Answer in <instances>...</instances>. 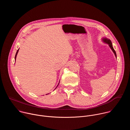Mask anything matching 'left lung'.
I'll return each instance as SVG.
<instances>
[{
  "instance_id": "1",
  "label": "left lung",
  "mask_w": 130,
  "mask_h": 130,
  "mask_svg": "<svg viewBox=\"0 0 130 130\" xmlns=\"http://www.w3.org/2000/svg\"><path fill=\"white\" fill-rule=\"evenodd\" d=\"M102 42H103V43L108 44V45L109 46V48L111 49V50H112L113 51V53H114V54H115V57H116V58H117L116 53L115 50H114V48H113V45H112V42H111V41H110L109 39H107V38H105V37H104V38H102Z\"/></svg>"
}]
</instances>
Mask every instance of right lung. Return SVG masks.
Masks as SVG:
<instances>
[{
    "instance_id": "1",
    "label": "right lung",
    "mask_w": 130,
    "mask_h": 130,
    "mask_svg": "<svg viewBox=\"0 0 130 130\" xmlns=\"http://www.w3.org/2000/svg\"><path fill=\"white\" fill-rule=\"evenodd\" d=\"M18 51H19V49H18L17 50V52H16V55H15V60H16V56H17V53H18ZM59 83H60V81H59ZM59 84H58V85H59ZM58 85H57V86L56 87V88L58 87ZM46 95H47V94H46Z\"/></svg>"
}]
</instances>
